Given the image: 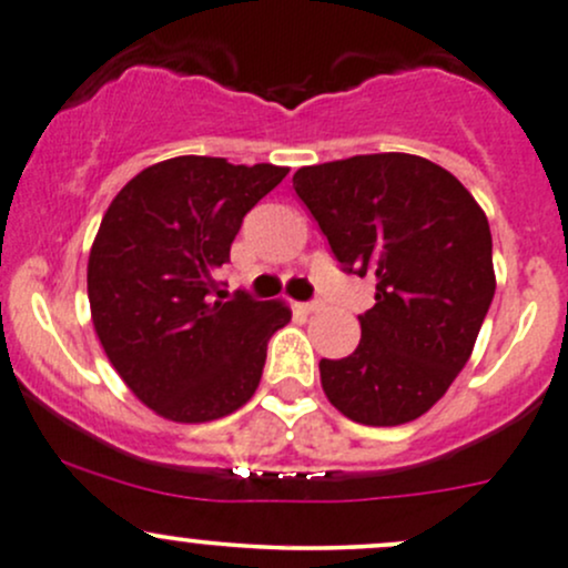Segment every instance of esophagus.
Wrapping results in <instances>:
<instances>
[{
	"label": "esophagus",
	"mask_w": 568,
	"mask_h": 568,
	"mask_svg": "<svg viewBox=\"0 0 568 568\" xmlns=\"http://www.w3.org/2000/svg\"><path fill=\"white\" fill-rule=\"evenodd\" d=\"M302 307H304V313H315V310L321 307V302H318V300H313V302H304Z\"/></svg>",
	"instance_id": "1"
}]
</instances>
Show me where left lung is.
Here are the masks:
<instances>
[{"label": "left lung", "instance_id": "obj_1", "mask_svg": "<svg viewBox=\"0 0 568 568\" xmlns=\"http://www.w3.org/2000/svg\"><path fill=\"white\" fill-rule=\"evenodd\" d=\"M345 274L375 280L362 339L321 359L339 414L394 427L433 408L468 362L495 296L493 236L474 195L416 154H356L294 174Z\"/></svg>", "mask_w": 568, "mask_h": 568}]
</instances>
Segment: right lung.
Masks as SVG:
<instances>
[{
  "instance_id": "obj_1",
  "label": "right lung",
  "mask_w": 568,
  "mask_h": 568,
  "mask_svg": "<svg viewBox=\"0 0 568 568\" xmlns=\"http://www.w3.org/2000/svg\"><path fill=\"white\" fill-rule=\"evenodd\" d=\"M280 165L184 158L149 165L111 201L89 253L92 324L135 397L171 422H212L258 389L272 334L291 321L283 302L244 291L225 300L217 268Z\"/></svg>"
}]
</instances>
